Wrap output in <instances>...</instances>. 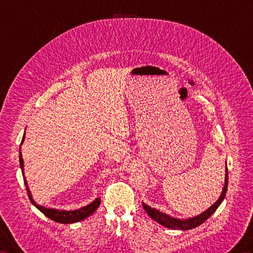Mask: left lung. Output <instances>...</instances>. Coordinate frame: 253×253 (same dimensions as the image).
Wrapping results in <instances>:
<instances>
[{"instance_id":"obj_1","label":"left lung","mask_w":253,"mask_h":253,"mask_svg":"<svg viewBox=\"0 0 253 253\" xmlns=\"http://www.w3.org/2000/svg\"><path fill=\"white\" fill-rule=\"evenodd\" d=\"M225 182H224V187H223V190L221 192V196L217 200V202L211 205L209 210L205 211L203 213H201V215L197 216V217H193L190 219H186V220H179L176 218H172L170 216L166 215V213L161 212L157 210L152 209L151 206H148L146 204L143 203V209L145 210L146 213L148 216H150L153 220L155 221L160 223L161 225L166 226V228H169V229H173V230H190L193 228H197L200 224H202L205 220L209 219L213 212L216 211V210L218 209V206L221 204L222 201L225 198V194H226V190H228V182H229V177H228V168H225Z\"/></svg>"}]
</instances>
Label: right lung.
<instances>
[{
	"mask_svg": "<svg viewBox=\"0 0 253 253\" xmlns=\"http://www.w3.org/2000/svg\"><path fill=\"white\" fill-rule=\"evenodd\" d=\"M23 140H24V135L22 138L21 141V144L23 143ZM21 151V147L20 150ZM20 154V156H19V161H20V167H21V171H22V175H23V180H24V185L27 187V192H28V196L29 199L31 201V203L33 204L34 206H36L38 210H40L44 216H47L48 218H50L51 220H53L55 222H60V223H74V222H78V221H81V220L85 219L86 217L90 216L92 213L98 209V206L100 205V199L97 198L94 202H92L90 204L86 205L82 207V209L79 210H76V211H57V210H53V209H46V207H43L42 205H38L35 203V201L32 198V194L31 191L28 187V183H27V179L24 177V173H23V159H22V155L21 152H19Z\"/></svg>",
	"mask_w": 253,
	"mask_h": 253,
	"instance_id": "obj_1",
	"label": "right lung"
}]
</instances>
